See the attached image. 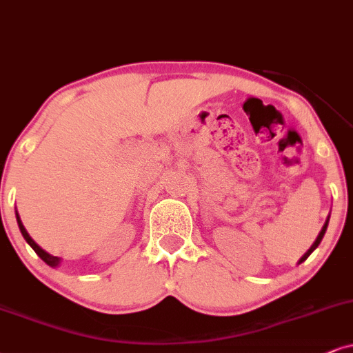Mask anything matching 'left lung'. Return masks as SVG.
Masks as SVG:
<instances>
[{"label":"left lung","mask_w":353,"mask_h":353,"mask_svg":"<svg viewBox=\"0 0 353 353\" xmlns=\"http://www.w3.org/2000/svg\"><path fill=\"white\" fill-rule=\"evenodd\" d=\"M327 223H329V218H327V221H325V223H324L323 230H321V233H319V236H318V238H316V241H314V244H313V246H311L310 249H307V252L305 254V256H303V257L300 259V264H301V262H305V261H306V259H307V257H310V254H311V252H313V251H314V249L319 246L321 239H323V236H324V233H325V230H327Z\"/></svg>","instance_id":"1"}]
</instances>
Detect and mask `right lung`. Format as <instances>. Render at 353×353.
Instances as JSON below:
<instances>
[{
	"label": "right lung",
	"instance_id": "right-lung-1",
	"mask_svg": "<svg viewBox=\"0 0 353 353\" xmlns=\"http://www.w3.org/2000/svg\"><path fill=\"white\" fill-rule=\"evenodd\" d=\"M16 218H17V225H19V230H21V233H22V236H24V239L28 241V244L30 248L34 249L35 251V254H37V256L42 259L43 262H46V264H48V265H52V267H55V265H58V262H60V259L58 257H55V256H50V254L48 252H46L43 251L42 248L39 246V244H35V241L30 238L29 236V233L28 231H26V228H24V225H22V221H21V218H19V215H16Z\"/></svg>",
	"mask_w": 353,
	"mask_h": 353
}]
</instances>
